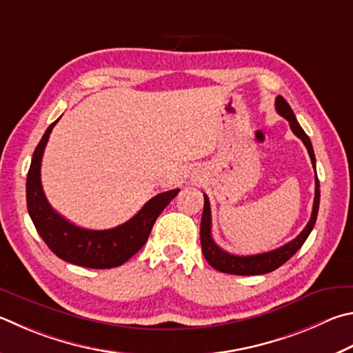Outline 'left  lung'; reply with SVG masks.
<instances>
[{"mask_svg": "<svg viewBox=\"0 0 353 353\" xmlns=\"http://www.w3.org/2000/svg\"><path fill=\"white\" fill-rule=\"evenodd\" d=\"M276 111L279 115H283L285 120H288L293 134L296 137L303 140L305 145L307 151H309V156L312 160L313 168H315V152H313L312 142L307 134L304 132L303 128L298 123L296 117L292 111L290 105L287 103L284 97L278 95L276 101ZM316 171V170H315ZM203 213H202V222H201V243H202V253L205 259L208 261L211 267H214L216 270L228 274H242V276H248V274H264L276 270L283 264L292 258V256L298 252V250L303 247L305 239L309 238L310 232L315 227L316 216H318V208H319V181L318 176L315 177V201H313V210L310 221L307 223L305 228L301 232L296 238L290 241L285 245L279 247L276 250H272V252L267 253H259V254H250V256H239V254H232L228 252H223V250L216 245V242L211 238V210H210V201L207 194H203Z\"/></svg>", "mask_w": 353, "mask_h": 353, "instance_id": "obj_1", "label": "left lung"}]
</instances>
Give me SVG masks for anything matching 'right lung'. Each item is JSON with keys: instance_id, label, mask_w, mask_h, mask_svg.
<instances>
[{"instance_id": "add662e5", "label": "right lung", "mask_w": 353, "mask_h": 353, "mask_svg": "<svg viewBox=\"0 0 353 353\" xmlns=\"http://www.w3.org/2000/svg\"><path fill=\"white\" fill-rule=\"evenodd\" d=\"M55 120L44 132L32 156L26 181V201L32 222L46 245L60 259L88 268H112L132 258L148 241L159 214L179 193V188L150 199L130 221L110 230L74 225L50 207L41 187V159Z\"/></svg>"}]
</instances>
